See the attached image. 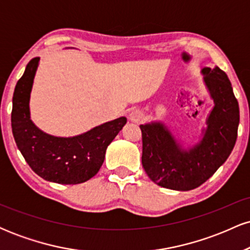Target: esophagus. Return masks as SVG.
I'll return each instance as SVG.
<instances>
[{"instance_id": "esophagus-1", "label": "esophagus", "mask_w": 250, "mask_h": 250, "mask_svg": "<svg viewBox=\"0 0 250 250\" xmlns=\"http://www.w3.org/2000/svg\"><path fill=\"white\" fill-rule=\"evenodd\" d=\"M129 120H130V121L134 122V123L141 122L143 120L142 111L139 110V109H135V110L130 111V114H129Z\"/></svg>"}]
</instances>
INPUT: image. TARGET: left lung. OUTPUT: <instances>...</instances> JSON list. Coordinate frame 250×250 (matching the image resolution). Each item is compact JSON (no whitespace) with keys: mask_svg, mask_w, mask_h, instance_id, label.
Instances as JSON below:
<instances>
[{"mask_svg":"<svg viewBox=\"0 0 250 250\" xmlns=\"http://www.w3.org/2000/svg\"><path fill=\"white\" fill-rule=\"evenodd\" d=\"M203 81L214 108L202 139L186 149L162 122L141 125L142 166L153 182L173 190H191L213 176L233 150L240 122L231 83L219 67L203 68Z\"/></svg>","mask_w":250,"mask_h":250,"instance_id":"1","label":"left lung"}]
</instances>
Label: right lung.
Segmentation results:
<instances>
[{"mask_svg": "<svg viewBox=\"0 0 250 250\" xmlns=\"http://www.w3.org/2000/svg\"><path fill=\"white\" fill-rule=\"evenodd\" d=\"M40 57L30 60L16 83L13 96L11 129L29 167L42 179L60 185L83 183L101 168L107 147L127 123L125 116L71 137L53 136L34 125L29 100Z\"/></svg>", "mask_w": 250, "mask_h": 250, "instance_id": "add662e5", "label": "right lung"}]
</instances>
